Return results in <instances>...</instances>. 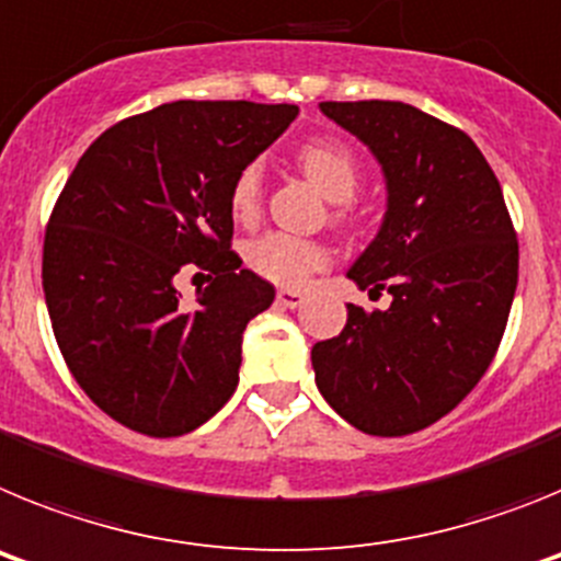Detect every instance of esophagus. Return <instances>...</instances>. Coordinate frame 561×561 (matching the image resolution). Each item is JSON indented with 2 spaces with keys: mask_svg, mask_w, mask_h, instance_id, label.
Instances as JSON below:
<instances>
[{
  "mask_svg": "<svg viewBox=\"0 0 561 561\" xmlns=\"http://www.w3.org/2000/svg\"><path fill=\"white\" fill-rule=\"evenodd\" d=\"M277 304L286 306V309H297L304 304V291L300 289H277Z\"/></svg>",
  "mask_w": 561,
  "mask_h": 561,
  "instance_id": "1",
  "label": "esophagus"
}]
</instances>
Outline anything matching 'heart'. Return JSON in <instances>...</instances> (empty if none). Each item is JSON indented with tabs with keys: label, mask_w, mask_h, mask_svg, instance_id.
<instances>
[{
	"label": "heart",
	"mask_w": 561,
	"mask_h": 561,
	"mask_svg": "<svg viewBox=\"0 0 561 561\" xmlns=\"http://www.w3.org/2000/svg\"><path fill=\"white\" fill-rule=\"evenodd\" d=\"M297 162L331 202H348L359 187V165L342 142H306L297 151ZM261 187H264L261 162H250L236 173L230 187V210L236 219H255L261 210ZM247 264L275 284L297 286L304 284L311 272L329 264V250L311 238L291 236V232H264L247 247Z\"/></svg>",
	"instance_id": "obj_1"
}]
</instances>
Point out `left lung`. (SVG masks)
Listing matches in <instances>:
<instances>
[{
	"label": "left lung",
	"instance_id": "left-lung-1",
	"mask_svg": "<svg viewBox=\"0 0 561 561\" xmlns=\"http://www.w3.org/2000/svg\"><path fill=\"white\" fill-rule=\"evenodd\" d=\"M370 148L388 210L348 277L388 309L348 304L311 348L314 381L368 435H410L458 408L492 365L517 289V232L472 137L399 101L320 103Z\"/></svg>",
	"mask_w": 561,
	"mask_h": 561
}]
</instances>
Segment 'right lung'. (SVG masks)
I'll list each match as a JSON object with an SVG mask.
<instances>
[{"mask_svg": "<svg viewBox=\"0 0 561 561\" xmlns=\"http://www.w3.org/2000/svg\"><path fill=\"white\" fill-rule=\"evenodd\" d=\"M295 117L291 103H162L106 128L64 185L44 300L76 381L123 427L185 435L236 390L244 329L275 286L230 250V187ZM193 268L211 284L182 305Z\"/></svg>", "mask_w": 561, "mask_h": 561, "instance_id": "obj_1", "label": "right lung"}]
</instances>
